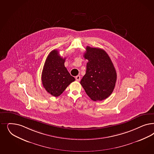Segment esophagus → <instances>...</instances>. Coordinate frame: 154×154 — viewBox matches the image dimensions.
Instances as JSON below:
<instances>
[{
  "label": "esophagus",
  "instance_id": "34e87169",
  "mask_svg": "<svg viewBox=\"0 0 154 154\" xmlns=\"http://www.w3.org/2000/svg\"><path fill=\"white\" fill-rule=\"evenodd\" d=\"M75 79H76V81H80V76L79 75H78V76H76V77H75Z\"/></svg>",
  "mask_w": 154,
  "mask_h": 154
}]
</instances>
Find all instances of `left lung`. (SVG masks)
I'll return each instance as SVG.
<instances>
[{
    "label": "left lung",
    "mask_w": 154,
    "mask_h": 154,
    "mask_svg": "<svg viewBox=\"0 0 154 154\" xmlns=\"http://www.w3.org/2000/svg\"><path fill=\"white\" fill-rule=\"evenodd\" d=\"M84 57L88 62L80 84L91 99H106L113 92L117 80L114 65L105 51L100 48L87 46Z\"/></svg>",
    "instance_id": "obj_1"
}]
</instances>
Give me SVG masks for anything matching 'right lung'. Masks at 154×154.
I'll return each instance as SVG.
<instances>
[{
	"mask_svg": "<svg viewBox=\"0 0 154 154\" xmlns=\"http://www.w3.org/2000/svg\"><path fill=\"white\" fill-rule=\"evenodd\" d=\"M65 60L60 56L57 50H53L48 55L42 69L41 79L43 86L54 97L60 96L75 80L65 67Z\"/></svg>",
	"mask_w": 154,
	"mask_h": 154,
	"instance_id": "obj_1",
	"label": "right lung"
}]
</instances>
